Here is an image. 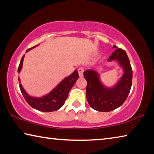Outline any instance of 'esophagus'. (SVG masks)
<instances>
[{
    "instance_id": "obj_1",
    "label": "esophagus",
    "mask_w": 154,
    "mask_h": 154,
    "mask_svg": "<svg viewBox=\"0 0 154 154\" xmlns=\"http://www.w3.org/2000/svg\"><path fill=\"white\" fill-rule=\"evenodd\" d=\"M78 72H79V77H82L83 76V72H84V69H83V67H80L78 69Z\"/></svg>"
}]
</instances>
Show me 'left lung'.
<instances>
[{
    "mask_svg": "<svg viewBox=\"0 0 154 154\" xmlns=\"http://www.w3.org/2000/svg\"><path fill=\"white\" fill-rule=\"evenodd\" d=\"M114 48L117 46L113 45ZM117 60L123 68L124 73L116 86L105 88L101 83L97 72L87 70L83 72L87 81L86 97L91 107L101 112L111 111L122 105L131 89L132 70L128 57L124 49L118 48L108 61Z\"/></svg>",
    "mask_w": 154,
    "mask_h": 154,
    "instance_id": "obj_1",
    "label": "left lung"
}]
</instances>
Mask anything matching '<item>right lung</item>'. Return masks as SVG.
Returning <instances> with one entry per match:
<instances>
[{"label":"right lung","mask_w":154,"mask_h":154,"mask_svg":"<svg viewBox=\"0 0 154 154\" xmlns=\"http://www.w3.org/2000/svg\"><path fill=\"white\" fill-rule=\"evenodd\" d=\"M35 47L27 49L26 52L30 50ZM24 57V55L21 59L17 70L18 72H20L22 69ZM78 78H79V74L77 71H75L71 75L62 80L51 92L41 98H35L28 95L21 83H20V88L26 101L31 107L43 112H51L58 110L63 106L65 100L68 98L69 91L73 87ZM18 79L20 82V78Z\"/></svg>","instance_id":"1"}]
</instances>
